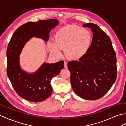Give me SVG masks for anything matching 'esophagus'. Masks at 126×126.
I'll use <instances>...</instances> for the list:
<instances>
[{"label": "esophagus", "mask_w": 126, "mask_h": 126, "mask_svg": "<svg viewBox=\"0 0 126 126\" xmlns=\"http://www.w3.org/2000/svg\"><path fill=\"white\" fill-rule=\"evenodd\" d=\"M64 68L65 69L68 68V63H67L65 61H64Z\"/></svg>", "instance_id": "esophagus-1"}]
</instances>
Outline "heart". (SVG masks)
Wrapping results in <instances>:
<instances>
[{
	"label": "heart",
	"instance_id": "heart-1",
	"mask_svg": "<svg viewBox=\"0 0 126 126\" xmlns=\"http://www.w3.org/2000/svg\"><path fill=\"white\" fill-rule=\"evenodd\" d=\"M92 37L86 28L68 25L60 28L55 34L54 41H50L48 49L50 53L56 57L62 56L65 50L66 57L71 60L79 59L89 49Z\"/></svg>",
	"mask_w": 126,
	"mask_h": 126
}]
</instances>
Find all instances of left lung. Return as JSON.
Returning <instances> with one entry per match:
<instances>
[{"label": "left lung", "mask_w": 126, "mask_h": 126, "mask_svg": "<svg viewBox=\"0 0 126 126\" xmlns=\"http://www.w3.org/2000/svg\"><path fill=\"white\" fill-rule=\"evenodd\" d=\"M93 33L89 49L79 61H70L68 68L76 94L86 100H97L109 91L117 77L116 58L107 34L93 23H85Z\"/></svg>", "instance_id": "8db88e82"}]
</instances>
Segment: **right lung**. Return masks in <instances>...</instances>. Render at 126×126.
I'll return each instance as SVG.
<instances>
[{
	"mask_svg": "<svg viewBox=\"0 0 126 126\" xmlns=\"http://www.w3.org/2000/svg\"><path fill=\"white\" fill-rule=\"evenodd\" d=\"M58 23L59 21L54 19L27 22L15 31L8 43L7 74L17 94L26 100L38 103L48 98L52 91L51 79L64 68V62H45L37 71L29 73L20 66L19 55L26 43L33 37L48 41L50 32Z\"/></svg>",
	"mask_w": 126,
	"mask_h": 126,
	"instance_id": "1",
	"label": "right lung"
}]
</instances>
